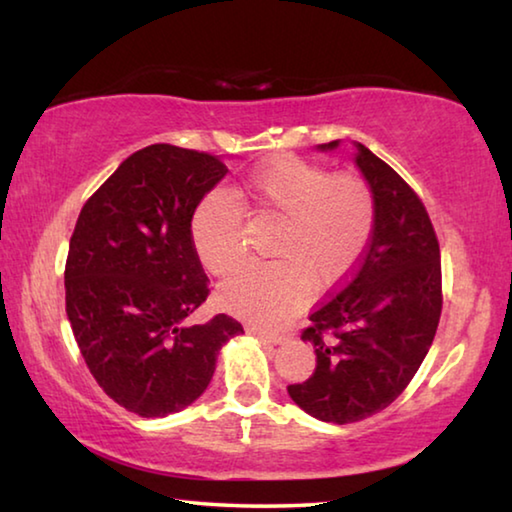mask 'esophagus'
<instances>
[{
  "label": "esophagus",
  "instance_id": "esophagus-1",
  "mask_svg": "<svg viewBox=\"0 0 512 512\" xmlns=\"http://www.w3.org/2000/svg\"><path fill=\"white\" fill-rule=\"evenodd\" d=\"M248 334H253V336H257V339H262V341L271 343V345H280V343H284V339H287L284 334L266 332V329H262V327H248Z\"/></svg>",
  "mask_w": 512,
  "mask_h": 512
}]
</instances>
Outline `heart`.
Segmentation results:
<instances>
[{
  "label": "heart",
  "instance_id": "1",
  "mask_svg": "<svg viewBox=\"0 0 512 512\" xmlns=\"http://www.w3.org/2000/svg\"><path fill=\"white\" fill-rule=\"evenodd\" d=\"M246 196L259 212L282 219L273 239L275 262L246 264L223 282V309L255 325L275 327L305 305L311 282L329 289L343 282L366 255L377 221L370 185L352 173H336L280 155L250 173ZM244 207L223 189L196 203L189 237L201 264L225 275L244 257Z\"/></svg>",
  "mask_w": 512,
  "mask_h": 512
}]
</instances>
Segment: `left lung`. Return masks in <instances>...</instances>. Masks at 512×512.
I'll return each mask as SVG.
<instances>
[{
  "mask_svg": "<svg viewBox=\"0 0 512 512\" xmlns=\"http://www.w3.org/2000/svg\"><path fill=\"white\" fill-rule=\"evenodd\" d=\"M354 146V164L375 194V230L357 271L316 307L302 332L316 352L314 375L287 388L311 418L334 424L370 418L402 395L427 357L443 309L440 248L427 210L384 160Z\"/></svg>",
  "mask_w": 512,
  "mask_h": 512,
  "instance_id": "8db88e82",
  "label": "left lung"
}]
</instances>
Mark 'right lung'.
<instances>
[{"mask_svg": "<svg viewBox=\"0 0 512 512\" xmlns=\"http://www.w3.org/2000/svg\"><path fill=\"white\" fill-rule=\"evenodd\" d=\"M225 173L216 155L146 146L88 198L69 239L65 309L74 339L106 395L140 418L196 402L219 350L244 334L225 314L189 323L210 293L189 219Z\"/></svg>", "mask_w": 512, "mask_h": 512, "instance_id": "right-lung-1", "label": "right lung"}]
</instances>
